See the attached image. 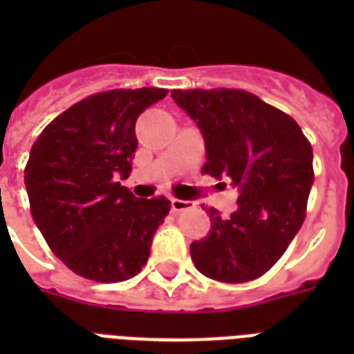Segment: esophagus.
<instances>
[{
    "label": "esophagus",
    "mask_w": 354,
    "mask_h": 354,
    "mask_svg": "<svg viewBox=\"0 0 354 354\" xmlns=\"http://www.w3.org/2000/svg\"><path fill=\"white\" fill-rule=\"evenodd\" d=\"M194 202L193 200H180V198H172L171 200V209L174 213H180V211H185V209H193L194 207Z\"/></svg>",
    "instance_id": "esophagus-1"
}]
</instances>
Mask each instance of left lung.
I'll return each instance as SVG.
<instances>
[{
  "instance_id": "8db88e82",
  "label": "left lung",
  "mask_w": 354,
  "mask_h": 354,
  "mask_svg": "<svg viewBox=\"0 0 354 354\" xmlns=\"http://www.w3.org/2000/svg\"><path fill=\"white\" fill-rule=\"evenodd\" d=\"M205 145L204 174L239 189L236 211L209 209L211 230L191 244L198 272L224 283L257 279L297 235L314 183L313 147L290 115L242 90H174Z\"/></svg>"
}]
</instances>
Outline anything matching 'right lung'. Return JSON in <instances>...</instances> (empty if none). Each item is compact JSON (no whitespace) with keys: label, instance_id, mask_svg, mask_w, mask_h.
<instances>
[{"label":"right lung","instance_id":"1","mask_svg":"<svg viewBox=\"0 0 354 354\" xmlns=\"http://www.w3.org/2000/svg\"><path fill=\"white\" fill-rule=\"evenodd\" d=\"M167 93L141 88L88 97L49 122L30 149L24 178L35 224L80 277L118 283L149 259L171 200L136 198L119 180L132 171L139 113Z\"/></svg>","mask_w":354,"mask_h":354}]
</instances>
